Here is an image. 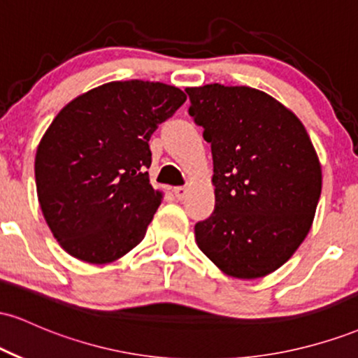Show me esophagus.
Returning <instances> with one entry per match:
<instances>
[{"mask_svg":"<svg viewBox=\"0 0 358 358\" xmlns=\"http://www.w3.org/2000/svg\"><path fill=\"white\" fill-rule=\"evenodd\" d=\"M173 192H175L176 199L183 200L185 196L188 195V187H176V188H173Z\"/></svg>","mask_w":358,"mask_h":358,"instance_id":"1","label":"esophagus"}]
</instances>
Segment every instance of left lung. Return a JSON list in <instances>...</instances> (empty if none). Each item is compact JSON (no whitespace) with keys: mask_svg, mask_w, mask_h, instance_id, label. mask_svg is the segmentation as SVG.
<instances>
[{"mask_svg":"<svg viewBox=\"0 0 358 358\" xmlns=\"http://www.w3.org/2000/svg\"><path fill=\"white\" fill-rule=\"evenodd\" d=\"M188 114L213 156L215 210L195 225L222 273L257 279L296 252L313 224L322 165L296 114L245 85L188 87Z\"/></svg>","mask_w":358,"mask_h":358,"instance_id":"left-lung-1","label":"left lung"}]
</instances>
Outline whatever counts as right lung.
Wrapping results in <instances>:
<instances>
[{
	"instance_id": "add662e5",
	"label": "right lung",
	"mask_w": 358,
	"mask_h": 358,
	"mask_svg": "<svg viewBox=\"0 0 358 358\" xmlns=\"http://www.w3.org/2000/svg\"><path fill=\"white\" fill-rule=\"evenodd\" d=\"M185 101L175 85L117 80L57 114L36 148L35 182L45 222L65 252L108 264L143 241L163 200L146 171L148 141Z\"/></svg>"
}]
</instances>
